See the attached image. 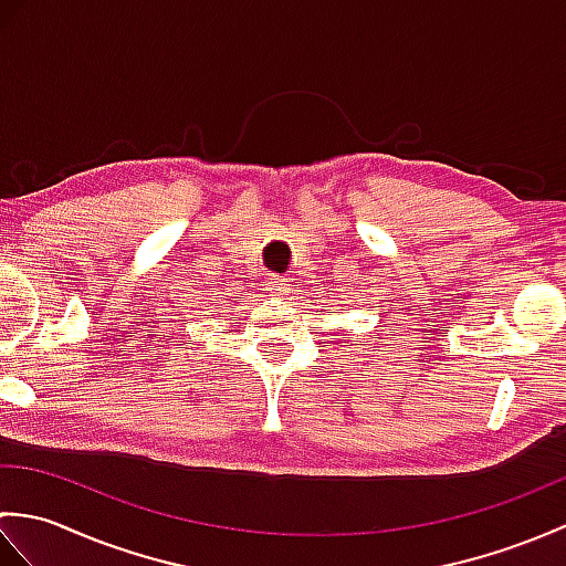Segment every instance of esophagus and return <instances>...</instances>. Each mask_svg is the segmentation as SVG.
I'll use <instances>...</instances> for the list:
<instances>
[{
    "instance_id": "34e87169",
    "label": "esophagus",
    "mask_w": 566,
    "mask_h": 566,
    "mask_svg": "<svg viewBox=\"0 0 566 566\" xmlns=\"http://www.w3.org/2000/svg\"><path fill=\"white\" fill-rule=\"evenodd\" d=\"M270 292L272 296H286L290 294V280H286V276H272Z\"/></svg>"
}]
</instances>
